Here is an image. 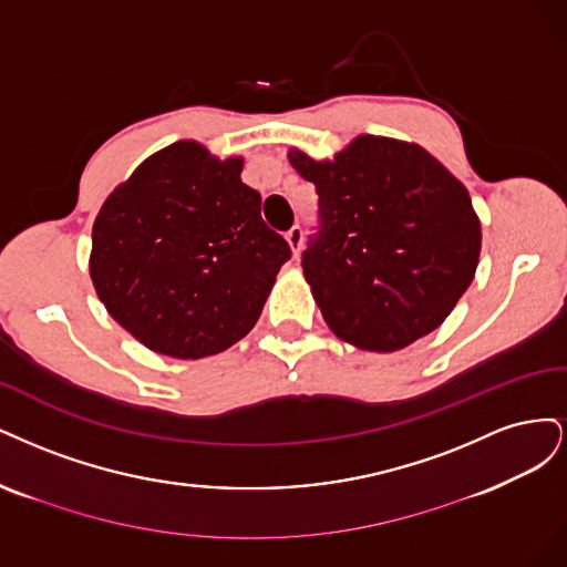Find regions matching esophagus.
<instances>
[{
  "label": "esophagus",
  "mask_w": 567,
  "mask_h": 567,
  "mask_svg": "<svg viewBox=\"0 0 567 567\" xmlns=\"http://www.w3.org/2000/svg\"><path fill=\"white\" fill-rule=\"evenodd\" d=\"M285 237H287V243H289L291 251L299 254V251H301V245H303V230H301V226H291Z\"/></svg>",
  "instance_id": "esophagus-1"
}]
</instances>
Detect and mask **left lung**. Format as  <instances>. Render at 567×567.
Returning <instances> with one entry per match:
<instances>
[{"instance_id":"obj_1","label":"left lung","mask_w":567,"mask_h":567,"mask_svg":"<svg viewBox=\"0 0 567 567\" xmlns=\"http://www.w3.org/2000/svg\"><path fill=\"white\" fill-rule=\"evenodd\" d=\"M316 184L303 276L332 332L391 353L441 324L476 276L481 221L466 188L424 148L358 136L332 162L291 151Z\"/></svg>"}]
</instances>
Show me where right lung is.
Masks as SVG:
<instances>
[{"label": "right lung", "instance_id": "1", "mask_svg": "<svg viewBox=\"0 0 567 567\" xmlns=\"http://www.w3.org/2000/svg\"><path fill=\"white\" fill-rule=\"evenodd\" d=\"M240 172L243 159L178 141L145 159L96 216L89 272L99 299L155 353L226 351L257 324L291 259Z\"/></svg>", "mask_w": 567, "mask_h": 567}]
</instances>
